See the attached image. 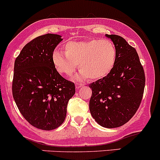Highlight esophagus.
<instances>
[{"mask_svg":"<svg viewBox=\"0 0 160 160\" xmlns=\"http://www.w3.org/2000/svg\"><path fill=\"white\" fill-rule=\"evenodd\" d=\"M82 86H83V84H82V83H76V84H75V87H76V88H79Z\"/></svg>","mask_w":160,"mask_h":160,"instance_id":"esophagus-1","label":"esophagus"}]
</instances>
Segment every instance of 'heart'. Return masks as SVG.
Instances as JSON below:
<instances>
[{
    "mask_svg": "<svg viewBox=\"0 0 160 160\" xmlns=\"http://www.w3.org/2000/svg\"><path fill=\"white\" fill-rule=\"evenodd\" d=\"M64 52L55 51L52 61L56 70L70 76L79 64L82 77L97 80L107 76L114 68L117 51L109 39H92L85 42H68L64 45Z\"/></svg>",
    "mask_w": 160,
    "mask_h": 160,
    "instance_id": "1",
    "label": "heart"
}]
</instances>
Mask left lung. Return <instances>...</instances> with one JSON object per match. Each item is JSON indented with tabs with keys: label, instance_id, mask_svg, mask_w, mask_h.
I'll return each mask as SVG.
<instances>
[{
	"label": "left lung",
	"instance_id": "left-lung-1",
	"mask_svg": "<svg viewBox=\"0 0 160 160\" xmlns=\"http://www.w3.org/2000/svg\"><path fill=\"white\" fill-rule=\"evenodd\" d=\"M117 51L114 68L107 76L89 84V109L95 121L105 128L129 122L140 105L144 92V69L136 49L122 37L106 34Z\"/></svg>",
	"mask_w": 160,
	"mask_h": 160
}]
</instances>
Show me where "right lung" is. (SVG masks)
Masks as SVG:
<instances>
[{
	"mask_svg": "<svg viewBox=\"0 0 160 160\" xmlns=\"http://www.w3.org/2000/svg\"><path fill=\"white\" fill-rule=\"evenodd\" d=\"M61 38L54 34L35 38L14 62L13 97L24 118L39 129L60 126L66 117L69 99L75 93L74 82L64 78L52 61Z\"/></svg>",
	"mask_w": 160,
	"mask_h": 160,
	"instance_id": "add662e5",
	"label": "right lung"
}]
</instances>
